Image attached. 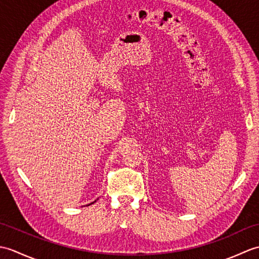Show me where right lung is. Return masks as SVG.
<instances>
[{
    "mask_svg": "<svg viewBox=\"0 0 259 259\" xmlns=\"http://www.w3.org/2000/svg\"><path fill=\"white\" fill-rule=\"evenodd\" d=\"M92 203H93V202H92Z\"/></svg>",
    "mask_w": 259,
    "mask_h": 259,
    "instance_id": "add662e5",
    "label": "right lung"
}]
</instances>
